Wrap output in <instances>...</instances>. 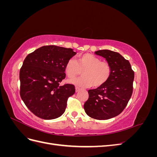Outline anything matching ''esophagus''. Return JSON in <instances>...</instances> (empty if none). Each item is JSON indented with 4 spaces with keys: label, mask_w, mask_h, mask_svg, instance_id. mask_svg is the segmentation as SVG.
Returning a JSON list of instances; mask_svg holds the SVG:
<instances>
[{
    "label": "esophagus",
    "mask_w": 157,
    "mask_h": 157,
    "mask_svg": "<svg viewBox=\"0 0 157 157\" xmlns=\"http://www.w3.org/2000/svg\"><path fill=\"white\" fill-rule=\"evenodd\" d=\"M80 90H81V89H80V88H78V87H76V88H75V91H76V92H79Z\"/></svg>",
    "instance_id": "esophagus-1"
}]
</instances>
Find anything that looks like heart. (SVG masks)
<instances>
[{"mask_svg": "<svg viewBox=\"0 0 157 157\" xmlns=\"http://www.w3.org/2000/svg\"><path fill=\"white\" fill-rule=\"evenodd\" d=\"M65 73L70 78H74L82 71V77L70 80L75 86L80 87H99L107 82L111 75V65L105 61L91 54L79 56L77 61L69 59L65 64Z\"/></svg>", "mask_w": 157, "mask_h": 157, "instance_id": "heart-1", "label": "heart"}]
</instances>
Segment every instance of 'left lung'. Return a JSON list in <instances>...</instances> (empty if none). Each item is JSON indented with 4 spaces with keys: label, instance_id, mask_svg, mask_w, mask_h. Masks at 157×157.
Instances as JSON below:
<instances>
[{
    "label": "left lung",
    "instance_id": "1",
    "mask_svg": "<svg viewBox=\"0 0 157 157\" xmlns=\"http://www.w3.org/2000/svg\"><path fill=\"white\" fill-rule=\"evenodd\" d=\"M110 64L111 75L106 83L89 90L84 111L91 118L107 120L119 115L129 101L133 92L134 72L129 61L118 52L109 50L95 52Z\"/></svg>",
    "mask_w": 157,
    "mask_h": 157
}]
</instances>
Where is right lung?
Segmentation results:
<instances>
[{
  "mask_svg": "<svg viewBox=\"0 0 157 157\" xmlns=\"http://www.w3.org/2000/svg\"><path fill=\"white\" fill-rule=\"evenodd\" d=\"M76 52L71 48L44 46L28 54L20 71V96L27 107L44 120L63 114L74 85L59 83L65 78L67 61Z\"/></svg>",
  "mask_w": 157,
  "mask_h": 157,
  "instance_id": "1",
  "label": "right lung"
}]
</instances>
